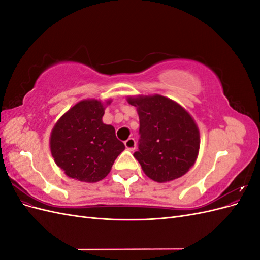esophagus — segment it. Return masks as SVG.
<instances>
[{"label": "esophagus", "instance_id": "1", "mask_svg": "<svg viewBox=\"0 0 260 260\" xmlns=\"http://www.w3.org/2000/svg\"><path fill=\"white\" fill-rule=\"evenodd\" d=\"M125 147H127L129 151H133L136 148V140L133 138H129L127 141L124 142Z\"/></svg>", "mask_w": 260, "mask_h": 260}]
</instances>
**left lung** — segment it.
<instances>
[{
    "instance_id": "obj_1",
    "label": "left lung",
    "mask_w": 260,
    "mask_h": 260,
    "mask_svg": "<svg viewBox=\"0 0 260 260\" xmlns=\"http://www.w3.org/2000/svg\"><path fill=\"white\" fill-rule=\"evenodd\" d=\"M127 101L139 114V149L133 156L144 174L160 183L185 175L200 151V130L192 116L159 94L130 96Z\"/></svg>"
}]
</instances>
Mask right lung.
<instances>
[{
  "label": "right lung",
  "mask_w": 260,
  "mask_h": 260,
  "mask_svg": "<svg viewBox=\"0 0 260 260\" xmlns=\"http://www.w3.org/2000/svg\"><path fill=\"white\" fill-rule=\"evenodd\" d=\"M98 100H83L62 115L51 132L50 148L57 166L69 178L98 182L112 169L124 144L115 128L102 121L105 106Z\"/></svg>",
  "instance_id": "add662e5"
}]
</instances>
